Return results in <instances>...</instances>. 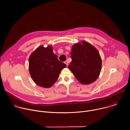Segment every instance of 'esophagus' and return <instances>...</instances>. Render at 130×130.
Instances as JSON below:
<instances>
[{
  "label": "esophagus",
  "instance_id": "esophagus-1",
  "mask_svg": "<svg viewBox=\"0 0 130 130\" xmlns=\"http://www.w3.org/2000/svg\"><path fill=\"white\" fill-rule=\"evenodd\" d=\"M64 63H66V64L68 66V62L67 61H66L64 62Z\"/></svg>",
  "mask_w": 130,
  "mask_h": 130
}]
</instances>
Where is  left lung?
<instances>
[{"instance_id": "8db88e82", "label": "left lung", "mask_w": 130, "mask_h": 130, "mask_svg": "<svg viewBox=\"0 0 130 130\" xmlns=\"http://www.w3.org/2000/svg\"><path fill=\"white\" fill-rule=\"evenodd\" d=\"M74 44L72 48V61L69 69L76 78L83 84L89 85L98 77L101 69V59L98 51L91 44Z\"/></svg>"}]
</instances>
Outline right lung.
<instances>
[{
	"label": "right lung",
	"instance_id": "add662e5",
	"mask_svg": "<svg viewBox=\"0 0 130 130\" xmlns=\"http://www.w3.org/2000/svg\"><path fill=\"white\" fill-rule=\"evenodd\" d=\"M29 71L33 81L38 86L48 88L58 79L61 71L67 67L54 54L51 45L39 46L30 55Z\"/></svg>",
	"mask_w": 130,
	"mask_h": 130
}]
</instances>
